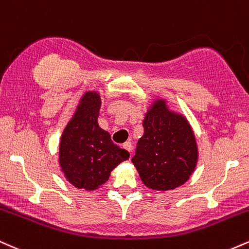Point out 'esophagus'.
Wrapping results in <instances>:
<instances>
[{"instance_id":"34e87169","label":"esophagus","mask_w":249,"mask_h":249,"mask_svg":"<svg viewBox=\"0 0 249 249\" xmlns=\"http://www.w3.org/2000/svg\"><path fill=\"white\" fill-rule=\"evenodd\" d=\"M123 147H124L126 151H128V152H130V153H131V151H132V144H131L130 142H124V145H123Z\"/></svg>"}]
</instances>
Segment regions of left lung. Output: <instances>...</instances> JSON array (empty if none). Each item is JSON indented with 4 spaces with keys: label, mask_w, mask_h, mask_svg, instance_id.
I'll return each instance as SVG.
<instances>
[{
    "label": "left lung",
    "mask_w": 249,
    "mask_h": 249,
    "mask_svg": "<svg viewBox=\"0 0 249 249\" xmlns=\"http://www.w3.org/2000/svg\"><path fill=\"white\" fill-rule=\"evenodd\" d=\"M132 162L148 188L167 191L187 181L198 161L196 137L184 116L157 101L145 115Z\"/></svg>",
    "instance_id": "left-lung-1"
}]
</instances>
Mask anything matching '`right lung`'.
Segmentation results:
<instances>
[{"label": "right lung", "mask_w": 249, "mask_h": 249, "mask_svg": "<svg viewBox=\"0 0 249 249\" xmlns=\"http://www.w3.org/2000/svg\"><path fill=\"white\" fill-rule=\"evenodd\" d=\"M99 108L98 93H85L59 142V165L64 176L73 186L87 191L97 190L107 182L111 171L130 157L99 127Z\"/></svg>", "instance_id": "right-lung-1"}]
</instances>
